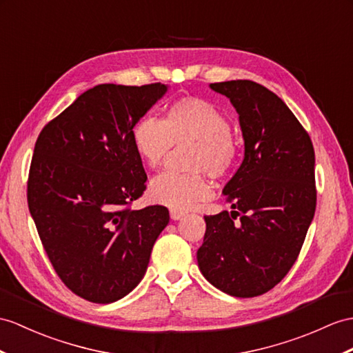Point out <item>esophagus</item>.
Masks as SVG:
<instances>
[{"instance_id": "34e87169", "label": "esophagus", "mask_w": 353, "mask_h": 353, "mask_svg": "<svg viewBox=\"0 0 353 353\" xmlns=\"http://www.w3.org/2000/svg\"><path fill=\"white\" fill-rule=\"evenodd\" d=\"M185 216L184 211H179V210H170V219L172 220H179Z\"/></svg>"}]
</instances>
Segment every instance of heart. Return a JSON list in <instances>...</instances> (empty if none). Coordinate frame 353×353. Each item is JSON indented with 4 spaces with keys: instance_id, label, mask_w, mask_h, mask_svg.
Segmentation results:
<instances>
[{
    "instance_id": "1",
    "label": "heart",
    "mask_w": 353,
    "mask_h": 353,
    "mask_svg": "<svg viewBox=\"0 0 353 353\" xmlns=\"http://www.w3.org/2000/svg\"><path fill=\"white\" fill-rule=\"evenodd\" d=\"M137 157L150 169H157L172 147L192 143L185 165L192 172H163L152 179L148 196L154 203L170 210H192L208 201L212 178L232 174L239 157V143L230 132V119L217 105L199 97H181L163 110L161 121L143 117L132 128Z\"/></svg>"
}]
</instances>
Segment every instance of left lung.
Returning <instances> with one entry per match:
<instances>
[{
	"instance_id": "left-lung-1",
	"label": "left lung",
	"mask_w": 353,
	"mask_h": 353,
	"mask_svg": "<svg viewBox=\"0 0 353 353\" xmlns=\"http://www.w3.org/2000/svg\"><path fill=\"white\" fill-rule=\"evenodd\" d=\"M210 87L236 109L245 152L223 188L234 211L205 216L197 265L225 294L259 296L294 266L313 220V143L286 103L261 83L239 79Z\"/></svg>"
}]
</instances>
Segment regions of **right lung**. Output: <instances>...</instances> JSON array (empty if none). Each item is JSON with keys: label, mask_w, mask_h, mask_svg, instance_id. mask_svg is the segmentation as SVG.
<instances>
[{"label": "right lung", "mask_w": 353, "mask_h": 353, "mask_svg": "<svg viewBox=\"0 0 353 353\" xmlns=\"http://www.w3.org/2000/svg\"><path fill=\"white\" fill-rule=\"evenodd\" d=\"M166 91L160 82L97 85L43 127L34 147L31 217L58 277L91 303H114L139 285L169 223L163 205L130 208L147 188L132 128Z\"/></svg>", "instance_id": "1"}]
</instances>
